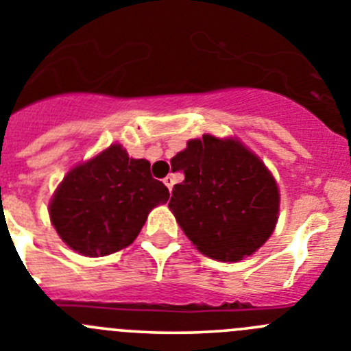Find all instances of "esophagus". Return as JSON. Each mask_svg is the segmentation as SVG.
<instances>
[{
    "mask_svg": "<svg viewBox=\"0 0 351 351\" xmlns=\"http://www.w3.org/2000/svg\"><path fill=\"white\" fill-rule=\"evenodd\" d=\"M162 182H165V185L168 186V191L171 192L173 191V178H171V176H166V178L162 180Z\"/></svg>",
    "mask_w": 351,
    "mask_h": 351,
    "instance_id": "esophagus-1",
    "label": "esophagus"
}]
</instances>
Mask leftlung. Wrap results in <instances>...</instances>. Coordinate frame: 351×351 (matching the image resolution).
<instances>
[{
  "mask_svg": "<svg viewBox=\"0 0 351 351\" xmlns=\"http://www.w3.org/2000/svg\"><path fill=\"white\" fill-rule=\"evenodd\" d=\"M171 168L185 180L173 186L168 206L202 254L239 261L268 241L279 218V186L263 160L237 138L189 140Z\"/></svg>",
  "mask_w": 351,
  "mask_h": 351,
  "instance_id": "1",
  "label": "left lung"
}]
</instances>
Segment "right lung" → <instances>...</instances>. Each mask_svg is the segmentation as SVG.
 <instances>
[{
	"label": "right lung",
	"instance_id": "add662e5",
	"mask_svg": "<svg viewBox=\"0 0 351 351\" xmlns=\"http://www.w3.org/2000/svg\"><path fill=\"white\" fill-rule=\"evenodd\" d=\"M169 192L150 175V162L114 143L64 176L50 202L62 241L83 256H107L135 241L150 209Z\"/></svg>",
	"mask_w": 351,
	"mask_h": 351
}]
</instances>
